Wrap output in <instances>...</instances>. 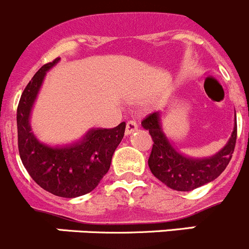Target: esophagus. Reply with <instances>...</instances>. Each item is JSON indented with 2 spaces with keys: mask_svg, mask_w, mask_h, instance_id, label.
<instances>
[{
  "mask_svg": "<svg viewBox=\"0 0 249 249\" xmlns=\"http://www.w3.org/2000/svg\"><path fill=\"white\" fill-rule=\"evenodd\" d=\"M138 129V123L136 121H128L126 124V136H129Z\"/></svg>",
  "mask_w": 249,
  "mask_h": 249,
  "instance_id": "obj_1",
  "label": "esophagus"
}]
</instances>
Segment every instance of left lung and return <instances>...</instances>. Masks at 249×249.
Here are the masks:
<instances>
[{
	"instance_id": "8db88e82",
	"label": "left lung",
	"mask_w": 249,
	"mask_h": 249,
	"mask_svg": "<svg viewBox=\"0 0 249 249\" xmlns=\"http://www.w3.org/2000/svg\"><path fill=\"white\" fill-rule=\"evenodd\" d=\"M142 126L153 138L148 165L158 179L175 191L188 192L214 181L226 169L232 158L237 138V123L226 145L209 158H189L172 146L162 131L160 112H154L142 121Z\"/></svg>"
}]
</instances>
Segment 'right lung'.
Listing matches in <instances>:
<instances>
[{"instance_id":"1","label":"right lung","mask_w":249,"mask_h":249,"mask_svg":"<svg viewBox=\"0 0 249 249\" xmlns=\"http://www.w3.org/2000/svg\"><path fill=\"white\" fill-rule=\"evenodd\" d=\"M58 61L42 66L20 96L17 108L18 149L23 165L41 188L57 197L75 198L93 191L107 174L126 122L111 129H89L71 145L50 146L37 141L30 127V113L46 72Z\"/></svg>"}]
</instances>
